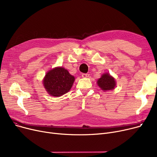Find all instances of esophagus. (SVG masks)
<instances>
[{
  "label": "esophagus",
  "mask_w": 157,
  "mask_h": 157,
  "mask_svg": "<svg viewBox=\"0 0 157 157\" xmlns=\"http://www.w3.org/2000/svg\"><path fill=\"white\" fill-rule=\"evenodd\" d=\"M82 77L83 78H88V76H89V74H85V73H83V74H82Z\"/></svg>",
  "instance_id": "1"
}]
</instances>
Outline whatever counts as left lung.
Wrapping results in <instances>:
<instances>
[{
    "label": "left lung",
    "mask_w": 157,
    "mask_h": 157,
    "mask_svg": "<svg viewBox=\"0 0 157 157\" xmlns=\"http://www.w3.org/2000/svg\"><path fill=\"white\" fill-rule=\"evenodd\" d=\"M97 84L104 91L111 90L116 86V82L114 79L109 74H104L101 78L98 79Z\"/></svg>",
    "instance_id": "left-lung-1"
}]
</instances>
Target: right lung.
I'll return each mask as SVG.
<instances>
[{
    "label": "right lung",
    "instance_id": "right-lung-1",
    "mask_svg": "<svg viewBox=\"0 0 157 157\" xmlns=\"http://www.w3.org/2000/svg\"><path fill=\"white\" fill-rule=\"evenodd\" d=\"M74 79V77L67 70L63 67H56L46 74L43 85L49 95L60 97L69 91Z\"/></svg>",
    "mask_w": 157,
    "mask_h": 157
}]
</instances>
